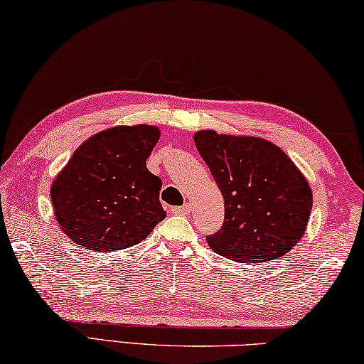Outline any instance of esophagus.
<instances>
[{
    "mask_svg": "<svg viewBox=\"0 0 364 364\" xmlns=\"http://www.w3.org/2000/svg\"><path fill=\"white\" fill-rule=\"evenodd\" d=\"M172 214H177V216H186V214L190 213V205H183V206H176L172 208Z\"/></svg>",
    "mask_w": 364,
    "mask_h": 364,
    "instance_id": "1",
    "label": "esophagus"
}]
</instances>
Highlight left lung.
<instances>
[{"instance_id": "obj_1", "label": "left lung", "mask_w": 364, "mask_h": 364, "mask_svg": "<svg viewBox=\"0 0 364 364\" xmlns=\"http://www.w3.org/2000/svg\"><path fill=\"white\" fill-rule=\"evenodd\" d=\"M200 156L224 196V224L206 242L238 263L281 258L300 242L313 193L300 169L281 148L258 136L200 130Z\"/></svg>"}]
</instances>
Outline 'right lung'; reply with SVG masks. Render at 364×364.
<instances>
[{"mask_svg":"<svg viewBox=\"0 0 364 364\" xmlns=\"http://www.w3.org/2000/svg\"><path fill=\"white\" fill-rule=\"evenodd\" d=\"M159 134L146 124L117 126L77 148L51 183L56 221L70 240L109 253L145 240L163 221V183L146 169Z\"/></svg>","mask_w":364,"mask_h":364,"instance_id":"obj_1","label":"right lung"}]
</instances>
